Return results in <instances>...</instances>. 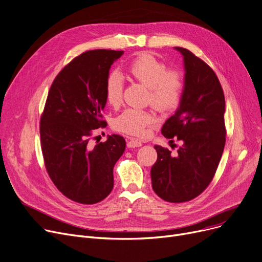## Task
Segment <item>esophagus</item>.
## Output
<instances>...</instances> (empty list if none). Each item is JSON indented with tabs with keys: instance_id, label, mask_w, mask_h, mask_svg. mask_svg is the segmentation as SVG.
<instances>
[{
	"instance_id": "obj_1",
	"label": "esophagus",
	"mask_w": 262,
	"mask_h": 262,
	"mask_svg": "<svg viewBox=\"0 0 262 262\" xmlns=\"http://www.w3.org/2000/svg\"><path fill=\"white\" fill-rule=\"evenodd\" d=\"M143 144L138 141V140H130L128 143H127V146L129 148H135V147H141Z\"/></svg>"
}]
</instances>
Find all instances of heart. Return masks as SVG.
I'll return each instance as SVG.
<instances>
[{
  "instance_id": "heart-1",
  "label": "heart",
  "mask_w": 262,
  "mask_h": 262,
  "mask_svg": "<svg viewBox=\"0 0 262 262\" xmlns=\"http://www.w3.org/2000/svg\"><path fill=\"white\" fill-rule=\"evenodd\" d=\"M130 76L148 87V101L160 110L175 108L182 98L184 80L179 71L167 70L166 65L152 54L142 53L135 57L128 66ZM123 82L120 74L112 72L105 81L104 94L106 102L113 107L120 105L122 100ZM155 117L150 111L127 108L116 117L114 128L122 133L143 136L146 128L151 124Z\"/></svg>"
}]
</instances>
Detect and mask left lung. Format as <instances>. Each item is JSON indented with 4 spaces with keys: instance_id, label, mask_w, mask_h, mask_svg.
Wrapping results in <instances>:
<instances>
[{
    "instance_id": "left-lung-1",
    "label": "left lung",
    "mask_w": 262,
    "mask_h": 262,
    "mask_svg": "<svg viewBox=\"0 0 262 262\" xmlns=\"http://www.w3.org/2000/svg\"><path fill=\"white\" fill-rule=\"evenodd\" d=\"M183 56L184 91L175 114L162 127L166 139L181 141L177 154L156 145L152 189L169 203L195 198L210 184L225 147V97L214 71L191 51L175 47Z\"/></svg>"
}]
</instances>
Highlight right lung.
Here are the masks:
<instances>
[{
  "instance_id": "add662e5",
  "label": "right lung",
  "mask_w": 262,
  "mask_h": 262,
  "mask_svg": "<svg viewBox=\"0 0 262 262\" xmlns=\"http://www.w3.org/2000/svg\"><path fill=\"white\" fill-rule=\"evenodd\" d=\"M122 54L114 50L84 52L57 74L49 91L40 119L43 160L56 188L73 202L93 205L113 189V168L126 141L112 134L93 147L90 140L94 130L106 127L101 114L105 81Z\"/></svg>"
}]
</instances>
